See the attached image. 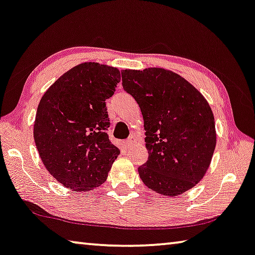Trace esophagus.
Returning <instances> with one entry per match:
<instances>
[{"mask_svg":"<svg viewBox=\"0 0 255 255\" xmlns=\"http://www.w3.org/2000/svg\"><path fill=\"white\" fill-rule=\"evenodd\" d=\"M132 146V140L131 139H128V140H127L124 142V148L125 149H128V148H130Z\"/></svg>","mask_w":255,"mask_h":255,"instance_id":"34e87169","label":"esophagus"}]
</instances>
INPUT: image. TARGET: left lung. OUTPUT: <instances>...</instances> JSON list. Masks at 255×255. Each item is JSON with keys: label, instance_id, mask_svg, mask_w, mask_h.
<instances>
[{"label": "left lung", "instance_id": "left-lung-1", "mask_svg": "<svg viewBox=\"0 0 255 255\" xmlns=\"http://www.w3.org/2000/svg\"><path fill=\"white\" fill-rule=\"evenodd\" d=\"M122 85L139 105L148 160L138 168L149 189L175 197L204 178L217 144L209 103L179 74L158 67L124 69Z\"/></svg>", "mask_w": 255, "mask_h": 255}]
</instances>
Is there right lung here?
I'll list each match as a JSON object with an SVG mask.
<instances>
[{
  "label": "right lung",
  "mask_w": 255,
  "mask_h": 255,
  "mask_svg": "<svg viewBox=\"0 0 255 255\" xmlns=\"http://www.w3.org/2000/svg\"><path fill=\"white\" fill-rule=\"evenodd\" d=\"M121 72L99 62L69 69L38 104L33 134L49 173L82 193L103 185L121 150L108 139L106 99L114 95Z\"/></svg>",
  "instance_id": "add662e5"
}]
</instances>
